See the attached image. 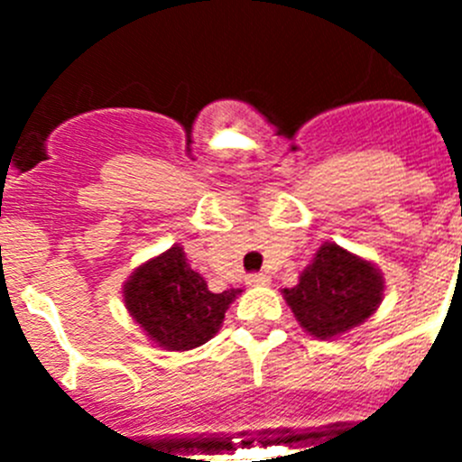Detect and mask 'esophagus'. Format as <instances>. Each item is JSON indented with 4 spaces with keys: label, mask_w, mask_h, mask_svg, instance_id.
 <instances>
[{
    "label": "esophagus",
    "mask_w": 462,
    "mask_h": 462,
    "mask_svg": "<svg viewBox=\"0 0 462 462\" xmlns=\"http://www.w3.org/2000/svg\"><path fill=\"white\" fill-rule=\"evenodd\" d=\"M248 283L250 286H265V283H270V274L268 273H250Z\"/></svg>",
    "instance_id": "esophagus-1"
}]
</instances>
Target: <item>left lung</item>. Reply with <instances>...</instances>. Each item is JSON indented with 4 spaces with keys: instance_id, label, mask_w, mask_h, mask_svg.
<instances>
[{
    "instance_id": "obj_1",
    "label": "left lung",
    "mask_w": 462,
    "mask_h": 462,
    "mask_svg": "<svg viewBox=\"0 0 462 462\" xmlns=\"http://www.w3.org/2000/svg\"><path fill=\"white\" fill-rule=\"evenodd\" d=\"M380 273L335 244H324L295 288H286L288 306L315 337L326 339L362 324L382 301Z\"/></svg>"
}]
</instances>
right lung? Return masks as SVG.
<instances>
[{"instance_id": "right-lung-1", "label": "right lung", "mask_w": 462, "mask_h": 462, "mask_svg": "<svg viewBox=\"0 0 462 462\" xmlns=\"http://www.w3.org/2000/svg\"><path fill=\"white\" fill-rule=\"evenodd\" d=\"M239 291L212 292L174 245L132 274L125 301L149 337L171 351H189L208 342L223 324Z\"/></svg>"}]
</instances>
